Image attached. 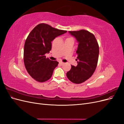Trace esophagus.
<instances>
[{
    "mask_svg": "<svg viewBox=\"0 0 124 124\" xmlns=\"http://www.w3.org/2000/svg\"><path fill=\"white\" fill-rule=\"evenodd\" d=\"M59 64L61 65H63V64H64V62H59Z\"/></svg>",
    "mask_w": 124,
    "mask_h": 124,
    "instance_id": "1",
    "label": "esophagus"
}]
</instances>
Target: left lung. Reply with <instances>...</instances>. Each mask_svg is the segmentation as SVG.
<instances>
[{
    "label": "left lung",
    "instance_id": "8db88e82",
    "mask_svg": "<svg viewBox=\"0 0 124 124\" xmlns=\"http://www.w3.org/2000/svg\"><path fill=\"white\" fill-rule=\"evenodd\" d=\"M78 43L76 53L77 66H71L66 73L68 79L75 84L83 83L92 77L98 63L99 48L96 39L93 33L85 30L70 31Z\"/></svg>",
    "mask_w": 124,
    "mask_h": 124
}]
</instances>
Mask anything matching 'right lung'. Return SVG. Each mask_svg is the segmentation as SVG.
Returning <instances> with one entry per match:
<instances>
[{"instance_id": "1", "label": "right lung", "mask_w": 124, "mask_h": 124, "mask_svg": "<svg viewBox=\"0 0 124 124\" xmlns=\"http://www.w3.org/2000/svg\"><path fill=\"white\" fill-rule=\"evenodd\" d=\"M66 31L52 27L46 24H39L30 32L25 41L24 62L28 73L39 82L49 80L58 62L46 58L52 48L51 42Z\"/></svg>"}]
</instances>
